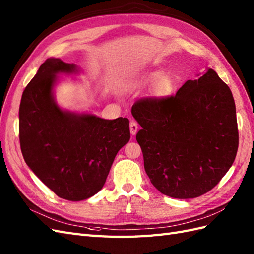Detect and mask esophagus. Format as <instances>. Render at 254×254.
Returning <instances> with one entry per match:
<instances>
[{
  "instance_id": "1",
  "label": "esophagus",
  "mask_w": 254,
  "mask_h": 254,
  "mask_svg": "<svg viewBox=\"0 0 254 254\" xmlns=\"http://www.w3.org/2000/svg\"><path fill=\"white\" fill-rule=\"evenodd\" d=\"M137 129H138V125L135 121H131L129 123V131H131L132 135H135L137 133Z\"/></svg>"
}]
</instances>
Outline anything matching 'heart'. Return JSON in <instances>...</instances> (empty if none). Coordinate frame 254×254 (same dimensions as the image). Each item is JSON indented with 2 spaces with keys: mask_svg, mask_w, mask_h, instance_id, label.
<instances>
[{
  "mask_svg": "<svg viewBox=\"0 0 254 254\" xmlns=\"http://www.w3.org/2000/svg\"><path fill=\"white\" fill-rule=\"evenodd\" d=\"M150 96L155 100H165L175 95L181 85V78L175 73H166L163 71L152 70L142 73L137 78L136 84L139 86L151 84Z\"/></svg>",
  "mask_w": 254,
  "mask_h": 254,
  "instance_id": "heart-1",
  "label": "heart"
}]
</instances>
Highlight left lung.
Wrapping results in <instances>:
<instances>
[{
  "mask_svg": "<svg viewBox=\"0 0 254 254\" xmlns=\"http://www.w3.org/2000/svg\"><path fill=\"white\" fill-rule=\"evenodd\" d=\"M142 129L136 139L144 170L158 191L191 199L214 188L238 148L235 102L213 69L188 79L165 100L140 99L132 107Z\"/></svg>",
  "mask_w": 254,
  "mask_h": 254,
  "instance_id": "1",
  "label": "left lung"
}]
</instances>
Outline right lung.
Returning a JSON list of instances; mask_svg holds the SVG:
<instances>
[{
    "label": "right lung",
    "mask_w": 254,
    "mask_h": 254,
    "mask_svg": "<svg viewBox=\"0 0 254 254\" xmlns=\"http://www.w3.org/2000/svg\"><path fill=\"white\" fill-rule=\"evenodd\" d=\"M74 64L48 59L23 91L19 138L24 161L60 198L88 199L102 190L115 156L129 140L128 119H102L64 111L53 87L60 73H77Z\"/></svg>",
    "instance_id": "add662e5"
}]
</instances>
